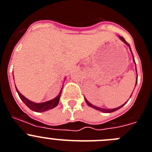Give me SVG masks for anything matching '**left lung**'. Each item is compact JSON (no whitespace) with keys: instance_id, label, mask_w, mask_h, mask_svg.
Listing matches in <instances>:
<instances>
[{"instance_id":"left-lung-1","label":"left lung","mask_w":152,"mask_h":152,"mask_svg":"<svg viewBox=\"0 0 152 152\" xmlns=\"http://www.w3.org/2000/svg\"><path fill=\"white\" fill-rule=\"evenodd\" d=\"M119 38L121 39H122V41L124 42V43H126V44L128 45V46H129V48H130V45L129 44V43H127V42L125 41V39H124L123 37H119ZM130 50H131V48H130ZM132 52V51H131ZM133 60H134V56H133ZM134 63H135V62H134ZM135 65H136V64H135ZM137 71V70H136ZM137 77H138V75H137ZM136 83H137V81H136ZM135 86H136V84H135ZM131 96H132V95H131ZM85 100H86V103H87V105H89V106H90V107H92V108H94V109H96V110H99V111H101V112H102V113H113V112H115V111H116V110H118V109H119L120 108H122V106H123L124 105H125V103H126V102H125V104H123V105H121V106H119V107H118V108H115V109H102V108H99V107H97V106H95V105H92V104H91L90 102H89L87 101L86 100V99L85 98Z\"/></svg>"}]
</instances>
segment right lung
Returning a JSON list of instances; mask_svg holds the SVG:
<instances>
[{
    "label": "right lung",
    "mask_w": 152,
    "mask_h": 152,
    "mask_svg": "<svg viewBox=\"0 0 152 152\" xmlns=\"http://www.w3.org/2000/svg\"><path fill=\"white\" fill-rule=\"evenodd\" d=\"M17 89V92H18V95H19L20 98L21 100L26 104V105H27V107H29L31 110L34 111V112H37V113H39V112H40V113H42V112H44V111L53 109V108L56 107V105L59 104L60 96H61L62 89H61L60 92L59 93V95L56 96V98L50 100V101L45 102H42V103H35V102H33L30 101V100L27 99V98H25L23 95H21L19 92V91L18 90V89Z\"/></svg>",
    "instance_id": "right-lung-1"
}]
</instances>
